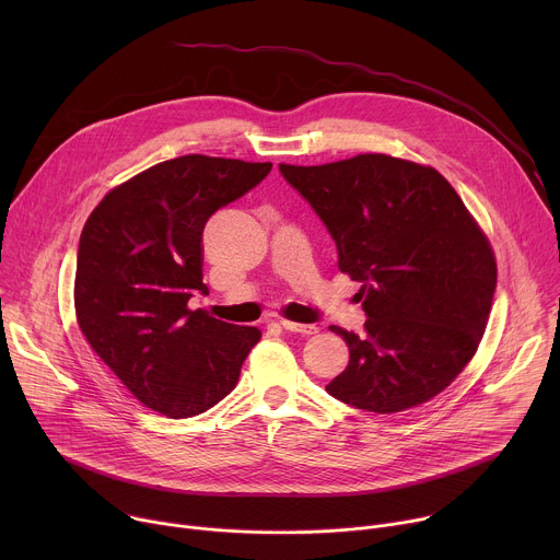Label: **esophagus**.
<instances>
[{
  "mask_svg": "<svg viewBox=\"0 0 560 560\" xmlns=\"http://www.w3.org/2000/svg\"><path fill=\"white\" fill-rule=\"evenodd\" d=\"M283 326V330L288 332H299V335H316L318 328L316 326H303V324H294V322H288V318H281L279 322Z\"/></svg>",
  "mask_w": 560,
  "mask_h": 560,
  "instance_id": "esophagus-1",
  "label": "esophagus"
}]
</instances>
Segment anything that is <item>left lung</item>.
Returning a JSON list of instances; mask_svg holds the SVG:
<instances>
[{
	"label": "left lung",
	"instance_id": "left-lung-1",
	"mask_svg": "<svg viewBox=\"0 0 560 560\" xmlns=\"http://www.w3.org/2000/svg\"><path fill=\"white\" fill-rule=\"evenodd\" d=\"M279 173L328 228L339 270L361 283L365 332L330 326L350 361L328 394L376 415L430 401L486 332L497 290L486 234L443 175L406 159L357 154Z\"/></svg>",
	"mask_w": 560,
	"mask_h": 560
}]
</instances>
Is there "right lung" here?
<instances>
[{
  "label": "right lung",
  "mask_w": 560,
  "mask_h": 560,
  "mask_svg": "<svg viewBox=\"0 0 560 560\" xmlns=\"http://www.w3.org/2000/svg\"><path fill=\"white\" fill-rule=\"evenodd\" d=\"M272 164L184 154L110 190L89 217L77 250L74 310L91 348L139 401L188 419L228 396L261 339L190 310L208 294L206 221L259 186Z\"/></svg>",
  "instance_id": "right-lung-1"
}]
</instances>
